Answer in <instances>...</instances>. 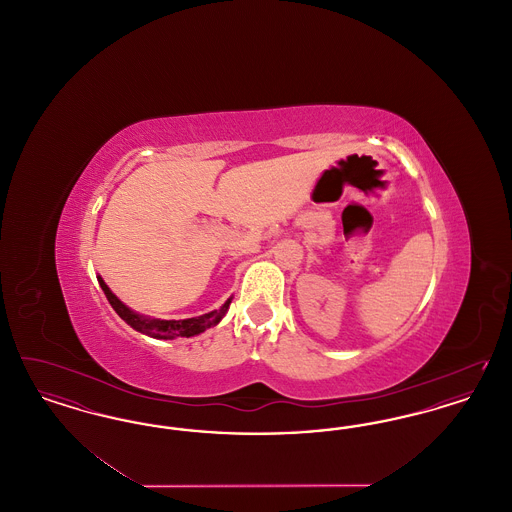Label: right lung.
Instances as JSON below:
<instances>
[{
	"label": "right lung",
	"mask_w": 512,
	"mask_h": 512,
	"mask_svg": "<svg viewBox=\"0 0 512 512\" xmlns=\"http://www.w3.org/2000/svg\"><path fill=\"white\" fill-rule=\"evenodd\" d=\"M98 282L101 290L105 293V297H107V301L117 311V315L126 324H130L134 330L146 334L149 338H155V340H176V338H192V336H197V334L205 332L207 328L217 326L222 317L226 315L230 303H232V297H230L220 307L219 311H213V313H207V315H201V317L184 318V320H159V318H147L144 315L134 313L132 309H128L122 303L115 293L109 290V286L103 282L101 276H98Z\"/></svg>",
	"instance_id": "add662e5"
}]
</instances>
